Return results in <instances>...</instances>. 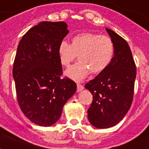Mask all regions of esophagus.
<instances>
[{"instance_id":"obj_1","label":"esophagus","mask_w":149,"mask_h":149,"mask_svg":"<svg viewBox=\"0 0 149 149\" xmlns=\"http://www.w3.org/2000/svg\"><path fill=\"white\" fill-rule=\"evenodd\" d=\"M84 89V86L83 85H81L79 83H77V92H79L81 90H83Z\"/></svg>"}]
</instances>
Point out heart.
I'll list each match as a JSON object with an SVG mask.
<instances>
[{"label":"heart","mask_w":149,"mask_h":149,"mask_svg":"<svg viewBox=\"0 0 149 149\" xmlns=\"http://www.w3.org/2000/svg\"><path fill=\"white\" fill-rule=\"evenodd\" d=\"M78 63L72 65L65 74L76 81H81L89 72L96 74L103 71L111 63L114 55V45L109 37L93 33H82L72 37V43L62 41L58 47L60 63L64 66L77 58Z\"/></svg>","instance_id":"heart-1"}]
</instances>
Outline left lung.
Masks as SVG:
<instances>
[{"mask_svg": "<svg viewBox=\"0 0 149 149\" xmlns=\"http://www.w3.org/2000/svg\"><path fill=\"white\" fill-rule=\"evenodd\" d=\"M114 45V56L107 67L87 83L93 95L88 119L98 129L117 125L131 107L136 66L129 44L116 33L106 28Z\"/></svg>", "mask_w": 149, "mask_h": 149, "instance_id": "1", "label": "left lung"}]
</instances>
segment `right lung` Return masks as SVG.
Returning <instances> with one entry per match:
<instances>
[{
	"instance_id": "1",
	"label": "right lung",
	"mask_w": 149,
	"mask_h": 149,
	"mask_svg": "<svg viewBox=\"0 0 149 149\" xmlns=\"http://www.w3.org/2000/svg\"><path fill=\"white\" fill-rule=\"evenodd\" d=\"M65 22L43 21L24 35L13 68L17 98L26 117L36 125L55 124L63 106L77 91L70 79H61L58 47L68 34Z\"/></svg>"
}]
</instances>
